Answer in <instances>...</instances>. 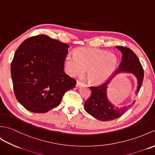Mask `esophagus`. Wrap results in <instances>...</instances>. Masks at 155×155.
<instances>
[{"instance_id":"34e87169","label":"esophagus","mask_w":155,"mask_h":155,"mask_svg":"<svg viewBox=\"0 0 155 155\" xmlns=\"http://www.w3.org/2000/svg\"><path fill=\"white\" fill-rule=\"evenodd\" d=\"M83 83H82V82L77 81V84H76V86H77V87H80V86H81V85H83Z\"/></svg>"}]
</instances>
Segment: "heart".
Here are the masks:
<instances>
[{
    "instance_id": "1",
    "label": "heart",
    "mask_w": 155,
    "mask_h": 155,
    "mask_svg": "<svg viewBox=\"0 0 155 155\" xmlns=\"http://www.w3.org/2000/svg\"><path fill=\"white\" fill-rule=\"evenodd\" d=\"M118 63L117 56L98 48H79L74 55L66 57L65 64L72 77L82 76L87 70V78L92 84H99L107 81L114 71Z\"/></svg>"
}]
</instances>
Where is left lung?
<instances>
[{
    "label": "left lung",
    "instance_id": "1",
    "mask_svg": "<svg viewBox=\"0 0 155 155\" xmlns=\"http://www.w3.org/2000/svg\"><path fill=\"white\" fill-rule=\"evenodd\" d=\"M121 51L122 61L114 74L109 80L98 86L90 87L91 95L84 103V109L95 118L102 121H109L120 117L134 103L128 106L117 107L112 104L107 98V86L115 75L121 72H128L137 78V93H139L144 77V70L135 53L130 48L117 46Z\"/></svg>",
    "mask_w": 155,
    "mask_h": 155
}]
</instances>
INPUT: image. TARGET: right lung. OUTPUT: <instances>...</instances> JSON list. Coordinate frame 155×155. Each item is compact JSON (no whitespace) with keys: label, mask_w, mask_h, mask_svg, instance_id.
<instances>
[{"label":"right lung","mask_w":155,"mask_h":155,"mask_svg":"<svg viewBox=\"0 0 155 155\" xmlns=\"http://www.w3.org/2000/svg\"><path fill=\"white\" fill-rule=\"evenodd\" d=\"M68 48L67 44L41 35L26 39L16 49L11 77L16 99L26 109L48 112L74 88L75 79L64 71Z\"/></svg>","instance_id":"obj_1"}]
</instances>
